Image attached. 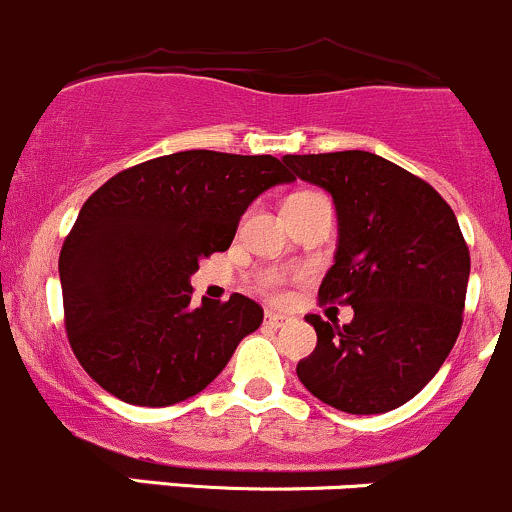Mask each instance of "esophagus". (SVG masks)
Wrapping results in <instances>:
<instances>
[{"mask_svg":"<svg viewBox=\"0 0 512 512\" xmlns=\"http://www.w3.org/2000/svg\"><path fill=\"white\" fill-rule=\"evenodd\" d=\"M265 324L270 329H280V327H287L289 324V317H285V314H275V312H267L265 314Z\"/></svg>","mask_w":512,"mask_h":512,"instance_id":"34e87169","label":"esophagus"}]
</instances>
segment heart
<instances>
[{
    "label": "heart",
    "instance_id": "obj_1",
    "mask_svg": "<svg viewBox=\"0 0 512 512\" xmlns=\"http://www.w3.org/2000/svg\"><path fill=\"white\" fill-rule=\"evenodd\" d=\"M297 195H304V193H297ZM282 287H285V280H282V275H277V272H265V275L257 277V289L265 292L267 297H275V299L282 297Z\"/></svg>",
    "mask_w": 512,
    "mask_h": 512
}]
</instances>
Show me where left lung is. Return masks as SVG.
<instances>
[{
    "label": "left lung",
    "mask_w": 512,
    "mask_h": 512,
    "mask_svg": "<svg viewBox=\"0 0 512 512\" xmlns=\"http://www.w3.org/2000/svg\"><path fill=\"white\" fill-rule=\"evenodd\" d=\"M329 190L339 245L319 304H352L344 327L307 314L317 347L297 376L347 414H384L414 399L456 344L471 255L451 205L418 175L366 151L282 158Z\"/></svg>",
    "instance_id": "obj_1"
}]
</instances>
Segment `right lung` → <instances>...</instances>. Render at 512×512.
Masks as SVG:
<instances>
[{
	"instance_id": "right-lung-1",
	"label": "right lung",
	"mask_w": 512,
	"mask_h": 512,
	"mask_svg": "<svg viewBox=\"0 0 512 512\" xmlns=\"http://www.w3.org/2000/svg\"><path fill=\"white\" fill-rule=\"evenodd\" d=\"M280 158L180 151L108 178L59 255L66 337L116 399L170 406L203 391L262 324L245 294L190 304L200 260L225 252L247 205L292 183Z\"/></svg>"
}]
</instances>
